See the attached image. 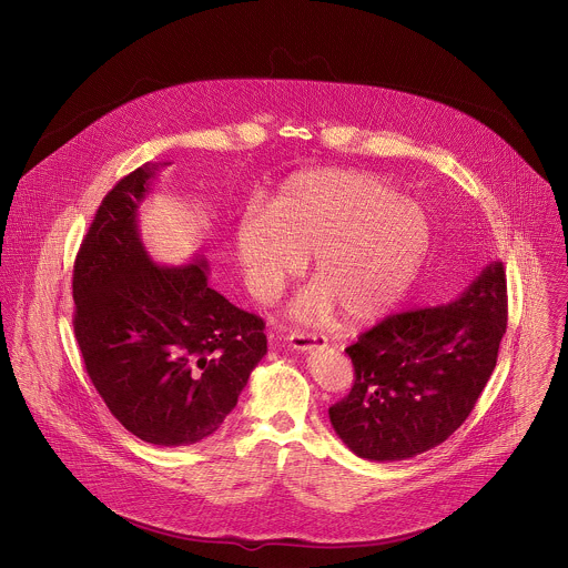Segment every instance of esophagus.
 <instances>
[{
  "label": "esophagus",
  "instance_id": "obj_1",
  "mask_svg": "<svg viewBox=\"0 0 568 568\" xmlns=\"http://www.w3.org/2000/svg\"><path fill=\"white\" fill-rule=\"evenodd\" d=\"M326 337L324 335H317V333H302V331H293L288 335V346L293 351H300V353H308V351H315L320 346H326Z\"/></svg>",
  "mask_w": 568,
  "mask_h": 568
}]
</instances>
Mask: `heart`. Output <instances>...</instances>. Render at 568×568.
<instances>
[{"label": "heart", "mask_w": 568, "mask_h": 568, "mask_svg": "<svg viewBox=\"0 0 568 568\" xmlns=\"http://www.w3.org/2000/svg\"><path fill=\"white\" fill-rule=\"evenodd\" d=\"M432 242L425 209L377 176L317 170L291 176L268 211L246 209L235 255L251 295L271 302L313 255L317 280L295 304L300 317L373 320L416 280Z\"/></svg>", "instance_id": "1"}]
</instances>
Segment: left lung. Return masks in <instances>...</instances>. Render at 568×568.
Wrapping results in <instances>:
<instances>
[{"label": "left lung", "mask_w": 568, "mask_h": 568, "mask_svg": "<svg viewBox=\"0 0 568 568\" xmlns=\"http://www.w3.org/2000/svg\"><path fill=\"white\" fill-rule=\"evenodd\" d=\"M507 331L503 262L487 264L454 302L378 322L346 348L351 392L328 409L362 458L392 463L447 440L469 416Z\"/></svg>", "instance_id": "obj_1"}]
</instances>
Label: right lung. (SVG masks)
I'll use <instances>...</instances> for the list:
<instances>
[{
    "instance_id": "1",
    "label": "right lung",
    "mask_w": 568,
    "mask_h": 568,
    "mask_svg": "<svg viewBox=\"0 0 568 568\" xmlns=\"http://www.w3.org/2000/svg\"><path fill=\"white\" fill-rule=\"evenodd\" d=\"M159 165L121 179L74 260V337L85 373L119 423L145 443L193 445L235 407L266 355L264 320L209 286L204 260L159 266L139 206Z\"/></svg>"
}]
</instances>
